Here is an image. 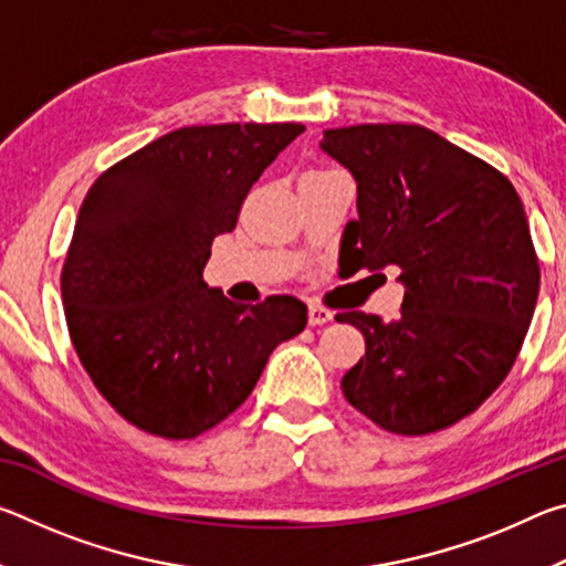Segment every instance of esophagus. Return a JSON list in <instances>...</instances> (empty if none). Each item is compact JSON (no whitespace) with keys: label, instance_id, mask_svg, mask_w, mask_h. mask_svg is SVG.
<instances>
[{"label":"esophagus","instance_id":"1","mask_svg":"<svg viewBox=\"0 0 566 566\" xmlns=\"http://www.w3.org/2000/svg\"><path fill=\"white\" fill-rule=\"evenodd\" d=\"M332 319H334V312L327 310V306L310 304V324H312V327H319V324H327Z\"/></svg>","mask_w":566,"mask_h":566}]
</instances>
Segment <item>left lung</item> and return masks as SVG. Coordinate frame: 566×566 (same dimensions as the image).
Wrapping results in <instances>:
<instances>
[{
  "label": "left lung",
  "mask_w": 566,
  "mask_h": 566,
  "mask_svg": "<svg viewBox=\"0 0 566 566\" xmlns=\"http://www.w3.org/2000/svg\"><path fill=\"white\" fill-rule=\"evenodd\" d=\"M319 149L357 181L349 266H395L401 314L344 312L367 354L342 379L354 409L395 434H432L484 405L530 329L539 264L512 181L419 124L327 129Z\"/></svg>",
  "instance_id": "left-lung-1"
}]
</instances>
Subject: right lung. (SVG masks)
Wrapping results in <instances>:
<instances>
[{
    "label": "right lung",
    "instance_id": "obj_1",
    "mask_svg": "<svg viewBox=\"0 0 566 566\" xmlns=\"http://www.w3.org/2000/svg\"><path fill=\"white\" fill-rule=\"evenodd\" d=\"M302 124L181 127L94 181L62 272L66 327L102 397L149 434L191 439L252 395L270 354L306 327L276 294L237 304L205 282L262 171Z\"/></svg>",
    "mask_w": 566,
    "mask_h": 566
}]
</instances>
